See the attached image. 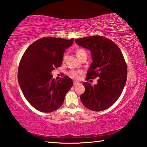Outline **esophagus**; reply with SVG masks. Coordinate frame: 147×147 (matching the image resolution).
Instances as JSON below:
<instances>
[{
    "instance_id": "1",
    "label": "esophagus",
    "mask_w": 147,
    "mask_h": 147,
    "mask_svg": "<svg viewBox=\"0 0 147 147\" xmlns=\"http://www.w3.org/2000/svg\"><path fill=\"white\" fill-rule=\"evenodd\" d=\"M80 84V83L79 82H77V81H74V86H77V85Z\"/></svg>"
}]
</instances>
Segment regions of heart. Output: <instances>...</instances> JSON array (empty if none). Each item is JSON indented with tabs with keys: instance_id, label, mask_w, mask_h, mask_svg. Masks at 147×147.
<instances>
[{
	"instance_id": "1",
	"label": "heart",
	"mask_w": 147,
	"mask_h": 147,
	"mask_svg": "<svg viewBox=\"0 0 147 147\" xmlns=\"http://www.w3.org/2000/svg\"><path fill=\"white\" fill-rule=\"evenodd\" d=\"M84 55H87V53L86 51L83 50V49H79V50L77 51V57H80V56H82ZM81 74H82V72H81L80 71H76V70H71L68 72L69 76L71 78H73V79H79Z\"/></svg>"
}]
</instances>
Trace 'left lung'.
<instances>
[{"mask_svg": "<svg viewBox=\"0 0 147 147\" xmlns=\"http://www.w3.org/2000/svg\"><path fill=\"white\" fill-rule=\"evenodd\" d=\"M76 44L89 50L92 62L86 79H99L94 86L84 82L85 92L81 94L83 105L94 111H104L118 99L127 79V65L122 52L116 43L101 36L76 39Z\"/></svg>", "mask_w": 147, "mask_h": 147, "instance_id": "8db88e82", "label": "left lung"}]
</instances>
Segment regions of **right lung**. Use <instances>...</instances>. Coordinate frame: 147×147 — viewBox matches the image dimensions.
I'll return each mask as SVG.
<instances>
[{
  "instance_id": "right-lung-1",
  "label": "right lung",
  "mask_w": 147,
  "mask_h": 147,
  "mask_svg": "<svg viewBox=\"0 0 147 147\" xmlns=\"http://www.w3.org/2000/svg\"><path fill=\"white\" fill-rule=\"evenodd\" d=\"M74 38H40L25 51L18 68V82L25 98L36 109L51 113L63 104L65 95L73 86L70 77L57 81L51 71L61 67L63 53Z\"/></svg>"
}]
</instances>
